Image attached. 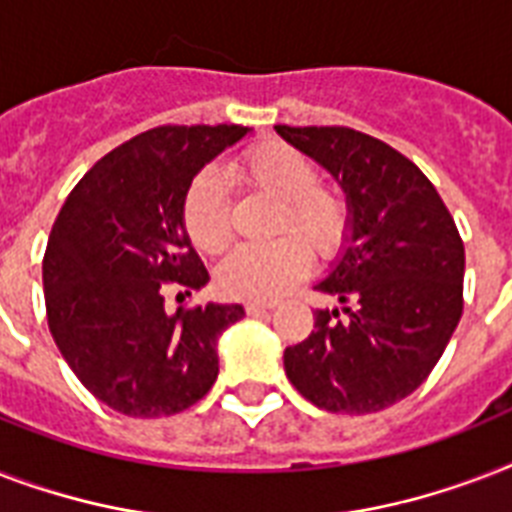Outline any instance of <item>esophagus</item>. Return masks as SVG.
<instances>
[{"label": "esophagus", "mask_w": 512, "mask_h": 512, "mask_svg": "<svg viewBox=\"0 0 512 512\" xmlns=\"http://www.w3.org/2000/svg\"><path fill=\"white\" fill-rule=\"evenodd\" d=\"M273 303H247V313L249 316H257V313H265L271 311Z\"/></svg>", "instance_id": "1"}]
</instances>
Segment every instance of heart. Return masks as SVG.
Masks as SVG:
<instances>
[{
  "label": "heart",
  "instance_id": "heart-1",
  "mask_svg": "<svg viewBox=\"0 0 512 512\" xmlns=\"http://www.w3.org/2000/svg\"><path fill=\"white\" fill-rule=\"evenodd\" d=\"M231 172L249 188L281 201L276 231L295 228L321 257L340 249L350 228L348 201L321 188L319 167L300 148L284 140H265L236 159ZM183 223L201 252H220L231 239V209L212 172L193 177L185 193ZM302 240L295 233H281L271 241L233 247L217 265V284L225 295L241 300L279 297L308 271L311 255Z\"/></svg>",
  "mask_w": 512,
  "mask_h": 512
}]
</instances>
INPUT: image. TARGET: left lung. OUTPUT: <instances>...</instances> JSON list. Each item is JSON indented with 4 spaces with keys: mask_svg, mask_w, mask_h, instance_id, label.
<instances>
[{
    "mask_svg": "<svg viewBox=\"0 0 512 512\" xmlns=\"http://www.w3.org/2000/svg\"><path fill=\"white\" fill-rule=\"evenodd\" d=\"M276 132L321 164L345 193L348 236L319 292L308 340L284 350L289 382L327 412L372 414L420 388L462 316L465 247L420 167L348 127Z\"/></svg>",
    "mask_w": 512,
    "mask_h": 512,
    "instance_id": "obj_1",
    "label": "left lung"
}]
</instances>
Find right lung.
<instances>
[{"label": "right lung", "mask_w": 512, "mask_h": 512, "mask_svg": "<svg viewBox=\"0 0 512 512\" xmlns=\"http://www.w3.org/2000/svg\"><path fill=\"white\" fill-rule=\"evenodd\" d=\"M249 127H156L103 156L68 193L42 263L52 340L92 396L127 417L193 406L217 380L236 303L164 308V284L209 281L183 223L193 177Z\"/></svg>", "instance_id": "add662e5"}]
</instances>
